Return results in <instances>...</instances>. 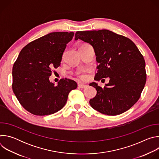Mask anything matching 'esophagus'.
<instances>
[{
    "mask_svg": "<svg viewBox=\"0 0 159 159\" xmlns=\"http://www.w3.org/2000/svg\"><path fill=\"white\" fill-rule=\"evenodd\" d=\"M78 86H79V87L80 88V89H85V87H87V85H86L82 84H79L78 85Z\"/></svg>",
    "mask_w": 159,
    "mask_h": 159,
    "instance_id": "esophagus-1",
    "label": "esophagus"
}]
</instances>
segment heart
I'll use <instances>...</instances> for the list:
<instances>
[{"instance_id":"obj_1","label":"heart","mask_w":159,"mask_h":159,"mask_svg":"<svg viewBox=\"0 0 159 159\" xmlns=\"http://www.w3.org/2000/svg\"><path fill=\"white\" fill-rule=\"evenodd\" d=\"M78 75H79V77L80 79H82V80H84V79H85L86 77H87V75H86L85 74H79Z\"/></svg>"}]
</instances>
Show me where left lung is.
Instances as JSON below:
<instances>
[{"instance_id": "1", "label": "left lung", "mask_w": 159, "mask_h": 159, "mask_svg": "<svg viewBox=\"0 0 159 159\" xmlns=\"http://www.w3.org/2000/svg\"><path fill=\"white\" fill-rule=\"evenodd\" d=\"M79 39L93 47L98 63L94 79L109 77L102 88L95 82L97 94L90 99L91 107L102 114L115 116L130 109L139 99L147 80L145 61L129 38L107 30L77 31Z\"/></svg>"}]
</instances>
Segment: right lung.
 <instances>
[{"mask_svg":"<svg viewBox=\"0 0 159 159\" xmlns=\"http://www.w3.org/2000/svg\"><path fill=\"white\" fill-rule=\"evenodd\" d=\"M73 32H53L31 41L21 50L12 67V90L21 106L31 114H53L65 105L68 96L77 84L61 79L50 82L52 70L61 61Z\"/></svg>","mask_w":159,"mask_h":159,"instance_id":"1","label":"right lung"}]
</instances>
